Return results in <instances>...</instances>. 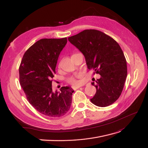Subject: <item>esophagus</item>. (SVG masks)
<instances>
[{
    "label": "esophagus",
    "instance_id": "1",
    "mask_svg": "<svg viewBox=\"0 0 148 148\" xmlns=\"http://www.w3.org/2000/svg\"><path fill=\"white\" fill-rule=\"evenodd\" d=\"M80 87H81V86H76V87H73V88H74V90H77V89L79 88Z\"/></svg>",
    "mask_w": 148,
    "mask_h": 148
}]
</instances>
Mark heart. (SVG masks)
<instances>
[{"instance_id":"heart-1","label":"heart","mask_w":148,"mask_h":148,"mask_svg":"<svg viewBox=\"0 0 148 148\" xmlns=\"http://www.w3.org/2000/svg\"><path fill=\"white\" fill-rule=\"evenodd\" d=\"M82 73H78L76 74L73 76H71V77H69L67 79V81L70 83L71 84H72L73 85H79L80 84V82L77 80V79H80L82 77Z\"/></svg>"}]
</instances>
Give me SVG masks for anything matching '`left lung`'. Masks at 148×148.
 Segmentation results:
<instances>
[{
    "label": "left lung",
    "mask_w": 148,
    "mask_h": 148,
    "mask_svg": "<svg viewBox=\"0 0 148 148\" xmlns=\"http://www.w3.org/2000/svg\"><path fill=\"white\" fill-rule=\"evenodd\" d=\"M68 40L84 55L88 69L101 77L92 82L97 88L91 102L106 107L121 96L127 75V61L118 43L103 32L87 29L68 37Z\"/></svg>",
    "instance_id": "obj_1"
}]
</instances>
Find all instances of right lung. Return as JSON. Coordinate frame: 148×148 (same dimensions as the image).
<instances>
[{
    "mask_svg": "<svg viewBox=\"0 0 148 148\" xmlns=\"http://www.w3.org/2000/svg\"><path fill=\"white\" fill-rule=\"evenodd\" d=\"M67 38L42 39L27 50L19 68L20 83L28 101L37 111L50 117L64 116L70 109L74 90L62 87L52 90V79Z\"/></svg>",
    "mask_w": 148,
    "mask_h": 148,
    "instance_id": "right-lung-1",
    "label": "right lung"
}]
</instances>
